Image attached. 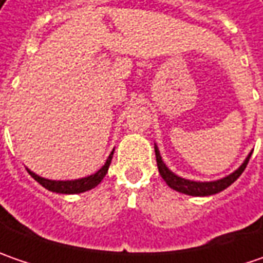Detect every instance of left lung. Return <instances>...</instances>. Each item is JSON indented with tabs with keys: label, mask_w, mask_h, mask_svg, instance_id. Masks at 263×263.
Here are the masks:
<instances>
[{
	"label": "left lung",
	"mask_w": 263,
	"mask_h": 263,
	"mask_svg": "<svg viewBox=\"0 0 263 263\" xmlns=\"http://www.w3.org/2000/svg\"><path fill=\"white\" fill-rule=\"evenodd\" d=\"M155 157H157V164L159 174L164 178V181L167 183L171 189H174L176 192L184 193V195H190V196H211L222 192L224 189H227L228 186H231L238 177L241 176V173L245 171V168L248 165L249 159L252 157V152L249 154L248 158L245 159V162L240 167L231 173L230 176L224 177L221 180H215V181H192V180H186L181 177L176 176L171 170H168V167L164 164L161 154L158 151L157 145H155Z\"/></svg>",
	"instance_id": "obj_1"
}]
</instances>
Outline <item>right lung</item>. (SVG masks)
Returning <instances> with one entry per match:
<instances>
[{
  "mask_svg": "<svg viewBox=\"0 0 263 263\" xmlns=\"http://www.w3.org/2000/svg\"><path fill=\"white\" fill-rule=\"evenodd\" d=\"M112 155H114V151L109 154V157H108L106 162L104 164V167L101 168L99 171H96L95 174L79 178V180H66V181L58 180L57 181V180H48V178L37 176L35 173H32L30 170H27V173L33 177L39 184H42L45 189L51 190V192L63 193V195H76V193H83V192H87V190L93 189V187H96L102 181V178L108 173V168H109V164H111Z\"/></svg>",
  "mask_w": 263,
  "mask_h": 263,
  "instance_id": "1",
  "label": "right lung"
}]
</instances>
